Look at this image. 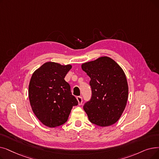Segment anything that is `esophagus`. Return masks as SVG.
Masks as SVG:
<instances>
[{
  "mask_svg": "<svg viewBox=\"0 0 159 159\" xmlns=\"http://www.w3.org/2000/svg\"><path fill=\"white\" fill-rule=\"evenodd\" d=\"M77 101H78L79 105H80L82 104V97H80V96H78L77 98Z\"/></svg>",
  "mask_w": 159,
  "mask_h": 159,
  "instance_id": "1",
  "label": "esophagus"
}]
</instances>
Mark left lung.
Here are the masks:
<instances>
[{
	"mask_svg": "<svg viewBox=\"0 0 159 159\" xmlns=\"http://www.w3.org/2000/svg\"><path fill=\"white\" fill-rule=\"evenodd\" d=\"M81 67L91 79L92 98L83 107L89 121L101 127L113 125L127 105L129 88L125 73L107 57L82 64Z\"/></svg>",
	"mask_w": 159,
	"mask_h": 159,
	"instance_id": "8db88e82",
	"label": "left lung"
}]
</instances>
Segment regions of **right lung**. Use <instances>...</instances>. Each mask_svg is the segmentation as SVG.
Here are the masks:
<instances>
[{"label":"right lung","instance_id":"obj_1","mask_svg":"<svg viewBox=\"0 0 159 159\" xmlns=\"http://www.w3.org/2000/svg\"><path fill=\"white\" fill-rule=\"evenodd\" d=\"M48 61L34 71L29 86V97L32 111L43 125L56 127L63 125L78 101L64 80L71 69Z\"/></svg>","mask_w":159,"mask_h":159}]
</instances>
